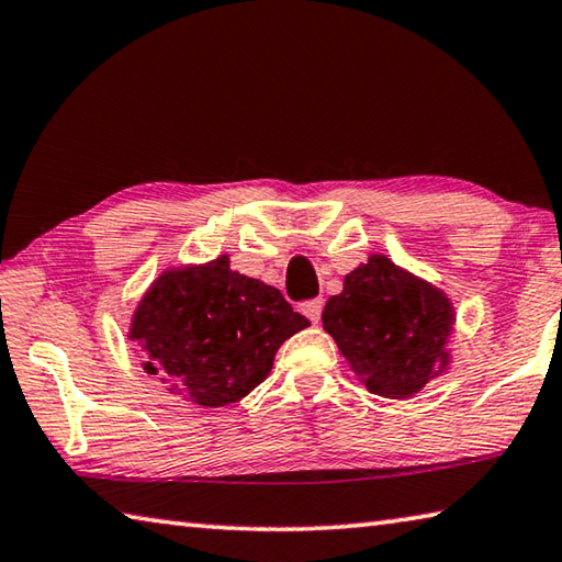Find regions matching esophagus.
<instances>
[{
    "instance_id": "1",
    "label": "esophagus",
    "mask_w": 562,
    "mask_h": 562,
    "mask_svg": "<svg viewBox=\"0 0 562 562\" xmlns=\"http://www.w3.org/2000/svg\"><path fill=\"white\" fill-rule=\"evenodd\" d=\"M322 307H324L322 300H312V302H307V304H302V312L310 316L312 324H316V322L322 319Z\"/></svg>"
}]
</instances>
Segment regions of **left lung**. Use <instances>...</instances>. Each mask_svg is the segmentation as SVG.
Segmentation results:
<instances>
[{
    "label": "left lung",
    "instance_id": "1",
    "mask_svg": "<svg viewBox=\"0 0 562 562\" xmlns=\"http://www.w3.org/2000/svg\"><path fill=\"white\" fill-rule=\"evenodd\" d=\"M322 322L375 395L411 397L450 359V300L385 255H371L346 274L344 292L326 302Z\"/></svg>",
    "mask_w": 562,
    "mask_h": 562
}]
</instances>
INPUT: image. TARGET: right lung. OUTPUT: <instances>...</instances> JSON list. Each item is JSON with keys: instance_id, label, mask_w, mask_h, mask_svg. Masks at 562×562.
<instances>
[{"instance_id": "right-lung-1", "label": "right lung", "mask_w": 562, "mask_h": 562, "mask_svg": "<svg viewBox=\"0 0 562 562\" xmlns=\"http://www.w3.org/2000/svg\"><path fill=\"white\" fill-rule=\"evenodd\" d=\"M310 326L280 290L233 272L226 255L199 268L167 270L132 316L130 339L145 371L191 403H238L272 369L274 353Z\"/></svg>"}]
</instances>
